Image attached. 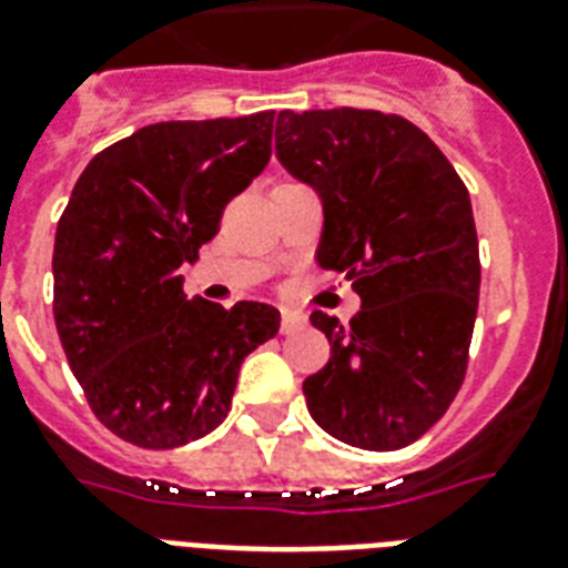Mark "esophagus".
Instances as JSON below:
<instances>
[{
    "instance_id": "obj_1",
    "label": "esophagus",
    "mask_w": 568,
    "mask_h": 568,
    "mask_svg": "<svg viewBox=\"0 0 568 568\" xmlns=\"http://www.w3.org/2000/svg\"><path fill=\"white\" fill-rule=\"evenodd\" d=\"M283 333H292V329L303 327L306 324V315L301 310H292V306H283Z\"/></svg>"
}]
</instances>
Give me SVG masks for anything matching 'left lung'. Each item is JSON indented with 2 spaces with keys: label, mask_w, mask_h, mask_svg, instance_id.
Returning <instances> with one entry per match:
<instances>
[{
  "label": "left lung",
  "mask_w": 568,
  "mask_h": 568,
  "mask_svg": "<svg viewBox=\"0 0 568 568\" xmlns=\"http://www.w3.org/2000/svg\"><path fill=\"white\" fill-rule=\"evenodd\" d=\"M276 159L321 196L318 265L363 301L347 324L310 315L329 363L303 379L306 406L354 448H406L468 368L480 256L466 185L422 129L383 111H280Z\"/></svg>",
  "instance_id": "left-lung-1"
}]
</instances>
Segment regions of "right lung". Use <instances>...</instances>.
Listing matches in <instances>:
<instances>
[{"instance_id":"add662e5","label":"right lung","mask_w":568,"mask_h":568,"mask_svg":"<svg viewBox=\"0 0 568 568\" xmlns=\"http://www.w3.org/2000/svg\"><path fill=\"white\" fill-rule=\"evenodd\" d=\"M274 111L171 120L105 146L55 232V327L93 415L138 448H180L226 418L244 356L280 312L182 292L180 267L271 162Z\"/></svg>"}]
</instances>
